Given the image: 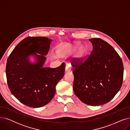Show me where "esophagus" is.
<instances>
[{"label": "esophagus", "mask_w": 130, "mask_h": 130, "mask_svg": "<svg viewBox=\"0 0 130 130\" xmlns=\"http://www.w3.org/2000/svg\"><path fill=\"white\" fill-rule=\"evenodd\" d=\"M71 70V65L70 64H66L65 66V72H70Z\"/></svg>", "instance_id": "34e87169"}]
</instances>
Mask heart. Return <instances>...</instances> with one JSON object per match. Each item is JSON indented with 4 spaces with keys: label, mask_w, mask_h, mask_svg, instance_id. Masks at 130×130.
I'll return each instance as SVG.
<instances>
[{
    "label": "heart",
    "mask_w": 130,
    "mask_h": 130,
    "mask_svg": "<svg viewBox=\"0 0 130 130\" xmlns=\"http://www.w3.org/2000/svg\"><path fill=\"white\" fill-rule=\"evenodd\" d=\"M83 53H84V51H83V50H81L80 51V54L81 55H82V54H83Z\"/></svg>",
    "instance_id": "1"
}]
</instances>
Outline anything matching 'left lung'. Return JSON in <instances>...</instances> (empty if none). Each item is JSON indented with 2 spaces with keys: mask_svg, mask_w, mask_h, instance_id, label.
<instances>
[{
  "mask_svg": "<svg viewBox=\"0 0 130 130\" xmlns=\"http://www.w3.org/2000/svg\"><path fill=\"white\" fill-rule=\"evenodd\" d=\"M90 55L82 62L74 61L73 90L84 103L98 106L111 101L119 91L123 78V64L113 47L100 38H91Z\"/></svg>",
  "mask_w": 130,
  "mask_h": 130,
  "instance_id": "left-lung-1",
  "label": "left lung"
}]
</instances>
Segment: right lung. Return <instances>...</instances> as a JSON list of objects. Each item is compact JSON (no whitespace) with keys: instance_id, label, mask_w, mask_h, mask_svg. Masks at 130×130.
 Listing matches in <instances>:
<instances>
[{"instance_id":"right-lung-1","label":"right lung","mask_w":130,"mask_h":130,"mask_svg":"<svg viewBox=\"0 0 130 130\" xmlns=\"http://www.w3.org/2000/svg\"><path fill=\"white\" fill-rule=\"evenodd\" d=\"M52 41L45 37H26L7 59L6 74L9 88L25 105L37 108L48 103L64 75V63L54 69L43 67ZM30 56L35 58V63L30 61Z\"/></svg>"}]
</instances>
